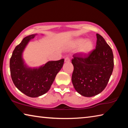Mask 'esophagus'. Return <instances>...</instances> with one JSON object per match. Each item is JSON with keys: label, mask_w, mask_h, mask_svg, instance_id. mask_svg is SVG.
I'll use <instances>...</instances> for the list:
<instances>
[{"label": "esophagus", "mask_w": 128, "mask_h": 128, "mask_svg": "<svg viewBox=\"0 0 128 128\" xmlns=\"http://www.w3.org/2000/svg\"><path fill=\"white\" fill-rule=\"evenodd\" d=\"M64 61L66 62H70V59H69V57H66L65 58Z\"/></svg>", "instance_id": "obj_1"}]
</instances>
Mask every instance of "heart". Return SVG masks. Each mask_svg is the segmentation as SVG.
I'll return each mask as SVG.
<instances>
[{"mask_svg":"<svg viewBox=\"0 0 128 128\" xmlns=\"http://www.w3.org/2000/svg\"><path fill=\"white\" fill-rule=\"evenodd\" d=\"M72 48H78V52L84 56H87L92 52L94 47L92 40L89 39L78 38L75 40L71 45Z\"/></svg>","mask_w":128,"mask_h":128,"instance_id":"heart-1","label":"heart"}]
</instances>
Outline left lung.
Wrapping results in <instances>:
<instances>
[{
  "label": "left lung",
  "mask_w": 128,
  "mask_h": 128,
  "mask_svg": "<svg viewBox=\"0 0 128 128\" xmlns=\"http://www.w3.org/2000/svg\"><path fill=\"white\" fill-rule=\"evenodd\" d=\"M94 50L88 56L73 55L74 66L72 81L75 90L82 96L92 97L107 86L113 72V52L102 36L96 34Z\"/></svg>",
  "instance_id": "obj_1"
}]
</instances>
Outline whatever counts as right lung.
<instances>
[{
  "label": "right lung",
  "instance_id": "1",
  "mask_svg": "<svg viewBox=\"0 0 128 128\" xmlns=\"http://www.w3.org/2000/svg\"><path fill=\"white\" fill-rule=\"evenodd\" d=\"M36 35L32 34L23 39L15 47L10 62V76L15 86L32 98L41 96L48 92L64 62L62 59L49 61L39 68L28 66L22 58V53L29 41Z\"/></svg>",
  "mask_w": 128,
  "mask_h": 128
}]
</instances>
